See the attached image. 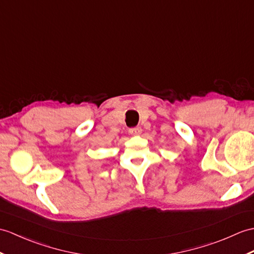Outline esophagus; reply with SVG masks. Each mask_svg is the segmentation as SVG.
Returning a JSON list of instances; mask_svg holds the SVG:
<instances>
[{"label":"esophagus","mask_w":254,"mask_h":254,"mask_svg":"<svg viewBox=\"0 0 254 254\" xmlns=\"http://www.w3.org/2000/svg\"><path fill=\"white\" fill-rule=\"evenodd\" d=\"M128 132H129V134H132V135H139L140 132H141V128H140V127H131L128 129Z\"/></svg>","instance_id":"34e87169"}]
</instances>
